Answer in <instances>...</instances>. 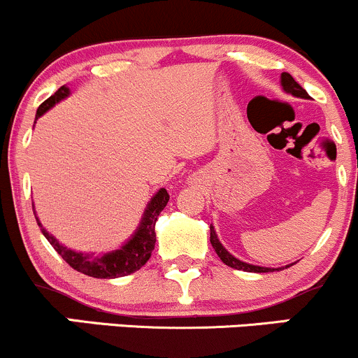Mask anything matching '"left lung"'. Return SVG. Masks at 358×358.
<instances>
[{"label": "left lung", "instance_id": "1", "mask_svg": "<svg viewBox=\"0 0 358 358\" xmlns=\"http://www.w3.org/2000/svg\"><path fill=\"white\" fill-rule=\"evenodd\" d=\"M280 83H282V87L286 92H291L292 96H298V98H309L308 92L301 87L299 83L294 81V78H292L291 74H287V72H282V76H280ZM210 242L213 245V248H215V252L218 254L220 259H222L223 264H227L228 267H233V268H238V271H245V272H272V271H279V268H267V267H259V266H250V264H245L242 260L235 259L231 254H228L227 250H224V247L222 243H220L218 236H216L215 230H213V227H210ZM289 266H286L287 268Z\"/></svg>", "mask_w": 358, "mask_h": 358}]
</instances>
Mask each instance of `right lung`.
I'll return each mask as SVG.
<instances>
[{
	"label": "right lung",
	"instance_id": "1",
	"mask_svg": "<svg viewBox=\"0 0 358 358\" xmlns=\"http://www.w3.org/2000/svg\"><path fill=\"white\" fill-rule=\"evenodd\" d=\"M67 94H69V90H67L66 86H60L59 90L55 91V94H52L49 99H45V101L40 104L37 115H35V120H38L47 110H50L55 103H59L60 99L66 98ZM167 201V191L160 189L157 194L152 198L150 203H148L147 210L143 213L142 223H140L138 230L135 231L134 238L123 245L120 250L110 252V254H104L101 257H91L69 250V248L62 247V245H60L54 236L43 230V228H40V230L45 235V238L49 240L52 247L55 248V252H57L72 268H76V271L81 272V274L96 277V279L123 277L138 271V268L145 266L147 260L150 259L152 250H154L155 247V222H157L160 211L166 208Z\"/></svg>",
	"mask_w": 358,
	"mask_h": 358
}]
</instances>
